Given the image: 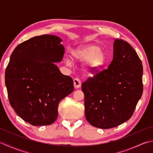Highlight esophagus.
<instances>
[{
    "mask_svg": "<svg viewBox=\"0 0 153 153\" xmlns=\"http://www.w3.org/2000/svg\"><path fill=\"white\" fill-rule=\"evenodd\" d=\"M74 85L75 88H79L81 87V85H82V83H81V81L78 78H75L74 79Z\"/></svg>",
    "mask_w": 153,
    "mask_h": 153,
    "instance_id": "esophagus-1",
    "label": "esophagus"
}]
</instances>
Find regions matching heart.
<instances>
[{"mask_svg":"<svg viewBox=\"0 0 153 153\" xmlns=\"http://www.w3.org/2000/svg\"><path fill=\"white\" fill-rule=\"evenodd\" d=\"M72 56L75 60L87 61L82 67L83 72L85 75H92L96 73L104 66L106 62V55L101 51L98 45H93L78 48L73 51ZM66 64L70 66L71 61L70 58H66Z\"/></svg>","mask_w":153,"mask_h":153,"instance_id":"heart-1","label":"heart"}]
</instances>
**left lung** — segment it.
I'll use <instances>...</instances> for the list:
<instances>
[{
	"label": "left lung",
	"instance_id": "obj_1",
	"mask_svg": "<svg viewBox=\"0 0 153 153\" xmlns=\"http://www.w3.org/2000/svg\"><path fill=\"white\" fill-rule=\"evenodd\" d=\"M82 83L85 114L90 124L109 129L132 116L143 91V65L128 42L116 39L108 68Z\"/></svg>",
	"mask_w": 153,
	"mask_h": 153
}]
</instances>
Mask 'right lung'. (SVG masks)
Listing matches in <instances>:
<instances>
[{"label": "right lung", "instance_id": "1", "mask_svg": "<svg viewBox=\"0 0 153 153\" xmlns=\"http://www.w3.org/2000/svg\"><path fill=\"white\" fill-rule=\"evenodd\" d=\"M61 39L36 36L18 45L5 71L10 104L16 113L35 126H48L58 117L61 100L74 91V81L53 62L64 54Z\"/></svg>", "mask_w": 153, "mask_h": 153}]
</instances>
